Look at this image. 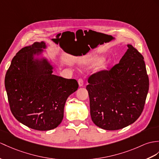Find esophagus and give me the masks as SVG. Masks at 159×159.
Wrapping results in <instances>:
<instances>
[{
	"label": "esophagus",
	"mask_w": 159,
	"mask_h": 159,
	"mask_svg": "<svg viewBox=\"0 0 159 159\" xmlns=\"http://www.w3.org/2000/svg\"><path fill=\"white\" fill-rule=\"evenodd\" d=\"M78 84L80 86H83L84 85V80L82 79V78H80L78 80Z\"/></svg>",
	"instance_id": "1"
}]
</instances>
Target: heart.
I'll return each instance as SVG.
<instances>
[{"mask_svg": "<svg viewBox=\"0 0 159 159\" xmlns=\"http://www.w3.org/2000/svg\"><path fill=\"white\" fill-rule=\"evenodd\" d=\"M103 61L102 58H100V57H98V58H95V59H92V63H94V64H98L100 63H101V62Z\"/></svg>", "mask_w": 159, "mask_h": 159, "instance_id": "b5f03b06", "label": "heart"}]
</instances>
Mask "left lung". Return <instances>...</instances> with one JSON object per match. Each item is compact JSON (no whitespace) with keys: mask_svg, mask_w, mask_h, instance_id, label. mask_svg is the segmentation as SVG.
Segmentation results:
<instances>
[{"mask_svg":"<svg viewBox=\"0 0 159 159\" xmlns=\"http://www.w3.org/2000/svg\"><path fill=\"white\" fill-rule=\"evenodd\" d=\"M119 63L90 76L86 86L96 125L117 130L129 125L144 109L149 88L144 57L130 44Z\"/></svg>","mask_w":159,"mask_h":159,"instance_id":"1","label":"left lung"}]
</instances>
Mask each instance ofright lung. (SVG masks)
I'll list each match as a JSON object with an SVG mask.
<instances>
[{
  "mask_svg": "<svg viewBox=\"0 0 159 159\" xmlns=\"http://www.w3.org/2000/svg\"><path fill=\"white\" fill-rule=\"evenodd\" d=\"M44 42L21 48L11 61L5 85L11 113L18 121L38 131L55 129L63 119L69 95L78 88L74 79L52 74L46 59H34L45 48Z\"/></svg>",
  "mask_w": 159,
  "mask_h": 159,
  "instance_id": "obj_1",
  "label": "right lung"
}]
</instances>
